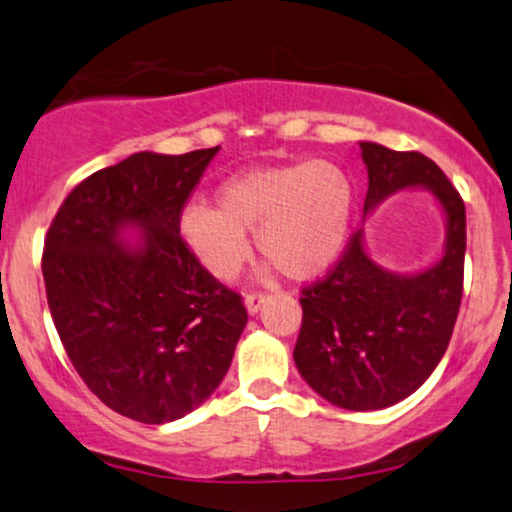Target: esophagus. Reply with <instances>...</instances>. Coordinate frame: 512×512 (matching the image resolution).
<instances>
[{
	"label": "esophagus",
	"mask_w": 512,
	"mask_h": 512,
	"mask_svg": "<svg viewBox=\"0 0 512 512\" xmlns=\"http://www.w3.org/2000/svg\"><path fill=\"white\" fill-rule=\"evenodd\" d=\"M265 303V294H247L244 296V308H247L249 315H256Z\"/></svg>",
	"instance_id": "1"
}]
</instances>
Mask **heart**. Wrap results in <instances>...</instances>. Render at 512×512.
<instances>
[{
	"mask_svg": "<svg viewBox=\"0 0 512 512\" xmlns=\"http://www.w3.org/2000/svg\"><path fill=\"white\" fill-rule=\"evenodd\" d=\"M218 207L185 204L178 230L185 247L216 280L235 277L258 251L289 280H315L334 268L348 244L353 185L327 159L240 171L216 190Z\"/></svg>",
	"mask_w": 512,
	"mask_h": 512,
	"instance_id": "obj_1",
	"label": "heart"
}]
</instances>
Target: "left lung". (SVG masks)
Returning <instances> with one entry per match:
<instances>
[{
    "mask_svg": "<svg viewBox=\"0 0 512 512\" xmlns=\"http://www.w3.org/2000/svg\"><path fill=\"white\" fill-rule=\"evenodd\" d=\"M360 155L369 176L364 216L416 188L428 190L444 216L442 251L428 268L388 270L360 228L336 268L303 291L294 362L305 383L334 407L374 411L416 393L447 350L463 294L466 207L421 152L360 141Z\"/></svg>",
    "mask_w": 512,
    "mask_h": 512,
    "instance_id": "8db88e82",
    "label": "left lung"
}]
</instances>
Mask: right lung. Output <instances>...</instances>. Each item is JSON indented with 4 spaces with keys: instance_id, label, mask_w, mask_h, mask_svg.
<instances>
[{
    "instance_id": "1",
    "label": "right lung",
    "mask_w": 512,
    "mask_h": 512,
    "mask_svg": "<svg viewBox=\"0 0 512 512\" xmlns=\"http://www.w3.org/2000/svg\"><path fill=\"white\" fill-rule=\"evenodd\" d=\"M216 152H134L84 178L46 232V301L65 353L98 400L152 426L214 395L247 327L240 296L178 230Z\"/></svg>"
}]
</instances>
